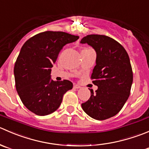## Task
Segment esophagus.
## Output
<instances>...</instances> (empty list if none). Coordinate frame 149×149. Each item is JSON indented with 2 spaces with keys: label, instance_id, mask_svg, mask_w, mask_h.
Segmentation results:
<instances>
[{
  "label": "esophagus",
  "instance_id": "1",
  "mask_svg": "<svg viewBox=\"0 0 149 149\" xmlns=\"http://www.w3.org/2000/svg\"><path fill=\"white\" fill-rule=\"evenodd\" d=\"M73 88H74V89H79V88H80V86H79V85H77V84L74 83V85H73Z\"/></svg>",
  "mask_w": 149,
  "mask_h": 149
}]
</instances>
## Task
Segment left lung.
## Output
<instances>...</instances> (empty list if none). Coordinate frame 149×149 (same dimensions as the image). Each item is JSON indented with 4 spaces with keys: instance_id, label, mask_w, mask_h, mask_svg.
<instances>
[{
    "instance_id": "left-lung-1",
    "label": "left lung",
    "mask_w": 149,
    "mask_h": 149,
    "mask_svg": "<svg viewBox=\"0 0 149 149\" xmlns=\"http://www.w3.org/2000/svg\"><path fill=\"white\" fill-rule=\"evenodd\" d=\"M80 42L96 52L91 78L98 86L95 93L91 90V97L82 108L95 120H107L119 113L130 94L133 74L129 56L120 42L106 35H88Z\"/></svg>"
}]
</instances>
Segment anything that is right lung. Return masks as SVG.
Returning <instances> with one entry per match:
<instances>
[{"instance_id":"add662e5","label":"right lung","mask_w":149,"mask_h":149,"mask_svg":"<svg viewBox=\"0 0 149 149\" xmlns=\"http://www.w3.org/2000/svg\"><path fill=\"white\" fill-rule=\"evenodd\" d=\"M78 39L67 32L46 31L22 47L14 69L15 86L23 104L34 114L45 116L55 111L64 93L72 89L70 80L51 79V71L63 47Z\"/></svg>"}]
</instances>
